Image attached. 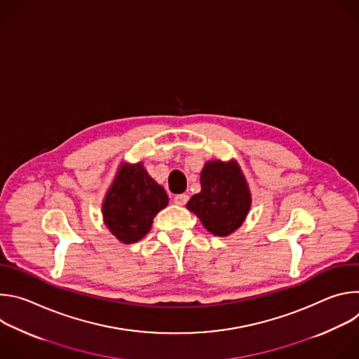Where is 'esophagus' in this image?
Returning a JSON list of instances; mask_svg holds the SVG:
<instances>
[{"label": "esophagus", "instance_id": "1", "mask_svg": "<svg viewBox=\"0 0 359 359\" xmlns=\"http://www.w3.org/2000/svg\"><path fill=\"white\" fill-rule=\"evenodd\" d=\"M187 200H189V196L186 193L175 196V203L177 204V206H184V204L187 203Z\"/></svg>", "mask_w": 359, "mask_h": 359}]
</instances>
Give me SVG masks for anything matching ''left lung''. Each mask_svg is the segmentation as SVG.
<instances>
[{
  "instance_id": "left-lung-1",
  "label": "left lung",
  "mask_w": 359,
  "mask_h": 359,
  "mask_svg": "<svg viewBox=\"0 0 359 359\" xmlns=\"http://www.w3.org/2000/svg\"><path fill=\"white\" fill-rule=\"evenodd\" d=\"M200 186L201 190L191 196L186 208L198 217L203 227L219 237L238 230L251 209V191L238 162H206L200 173Z\"/></svg>"
}]
</instances>
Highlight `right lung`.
<instances>
[{"mask_svg": "<svg viewBox=\"0 0 359 359\" xmlns=\"http://www.w3.org/2000/svg\"><path fill=\"white\" fill-rule=\"evenodd\" d=\"M168 203V193L150 177L143 162H122L102 201V217L121 243L132 244L149 233Z\"/></svg>", "mask_w": 359, "mask_h": 359, "instance_id": "obj_1", "label": "right lung"}]
</instances>
